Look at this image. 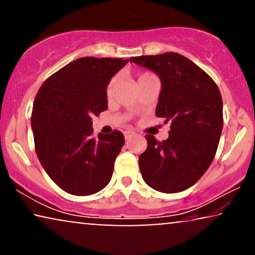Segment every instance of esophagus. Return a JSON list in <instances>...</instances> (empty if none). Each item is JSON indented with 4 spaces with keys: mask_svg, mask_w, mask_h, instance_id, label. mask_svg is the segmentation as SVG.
I'll list each match as a JSON object with an SVG mask.
<instances>
[{
    "mask_svg": "<svg viewBox=\"0 0 255 255\" xmlns=\"http://www.w3.org/2000/svg\"><path fill=\"white\" fill-rule=\"evenodd\" d=\"M134 133L132 131H125L124 132V137H125V139H127V140H128V139H130L132 135H133Z\"/></svg>",
    "mask_w": 255,
    "mask_h": 255,
    "instance_id": "obj_1",
    "label": "esophagus"
}]
</instances>
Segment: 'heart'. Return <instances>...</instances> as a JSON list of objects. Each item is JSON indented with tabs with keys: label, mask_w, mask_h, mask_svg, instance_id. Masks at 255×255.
<instances>
[{
	"label": "heart",
	"mask_w": 255,
	"mask_h": 255,
	"mask_svg": "<svg viewBox=\"0 0 255 255\" xmlns=\"http://www.w3.org/2000/svg\"><path fill=\"white\" fill-rule=\"evenodd\" d=\"M154 75H152L151 73H141L140 75L138 76V83L141 82V81H145V80H148L153 78ZM116 81L117 79L114 78L110 80V82L108 83V87H107V95L108 96H111L114 94V90H115V87H116Z\"/></svg>",
	"instance_id": "1"
}]
</instances>
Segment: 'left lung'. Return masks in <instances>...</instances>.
Wrapping results in <instances>:
<instances>
[{
	"mask_svg": "<svg viewBox=\"0 0 255 255\" xmlns=\"http://www.w3.org/2000/svg\"><path fill=\"white\" fill-rule=\"evenodd\" d=\"M161 81L155 115L170 123L169 137L146 135L139 156L142 179L153 189L180 193L201 179L211 165L223 130V101L214 80L189 59L167 52L131 58Z\"/></svg>",
	"mask_w": 255,
	"mask_h": 255,
	"instance_id": "left-lung-1",
	"label": "left lung"
}]
</instances>
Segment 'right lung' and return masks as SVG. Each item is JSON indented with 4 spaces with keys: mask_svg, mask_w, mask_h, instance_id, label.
Listing matches in <instances>:
<instances>
[{
    "mask_svg": "<svg viewBox=\"0 0 255 255\" xmlns=\"http://www.w3.org/2000/svg\"><path fill=\"white\" fill-rule=\"evenodd\" d=\"M128 62L76 59L38 90L31 116L36 153L47 175L66 193L87 196L110 182L124 135L115 130L93 138L92 117L108 109V83Z\"/></svg>",
    "mask_w": 255,
    "mask_h": 255,
    "instance_id": "right-lung-1",
    "label": "right lung"
}]
</instances>
